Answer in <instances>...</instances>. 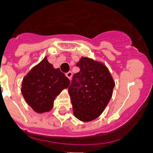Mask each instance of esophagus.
<instances>
[{"label":"esophagus","instance_id":"esophagus-1","mask_svg":"<svg viewBox=\"0 0 153 153\" xmlns=\"http://www.w3.org/2000/svg\"><path fill=\"white\" fill-rule=\"evenodd\" d=\"M66 76H67V78L70 79V80H71V78H72V72L71 71L67 72V74H66Z\"/></svg>","mask_w":153,"mask_h":153}]
</instances>
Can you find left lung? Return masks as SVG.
Segmentation results:
<instances>
[{"label": "left lung", "mask_w": 153, "mask_h": 153, "mask_svg": "<svg viewBox=\"0 0 153 153\" xmlns=\"http://www.w3.org/2000/svg\"><path fill=\"white\" fill-rule=\"evenodd\" d=\"M80 71L74 74L68 88L73 113L82 121L100 116L111 99L114 81L104 64L82 57L76 64Z\"/></svg>", "instance_id": "8db88e82"}]
</instances>
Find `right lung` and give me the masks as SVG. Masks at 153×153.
I'll return each mask as SVG.
<instances>
[{"label":"right lung","instance_id":"obj_1","mask_svg":"<svg viewBox=\"0 0 153 153\" xmlns=\"http://www.w3.org/2000/svg\"><path fill=\"white\" fill-rule=\"evenodd\" d=\"M69 85V79L45 57L24 78L21 93L32 109L42 114L52 109L55 98Z\"/></svg>","mask_w":153,"mask_h":153}]
</instances>
